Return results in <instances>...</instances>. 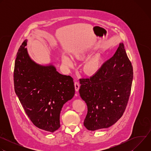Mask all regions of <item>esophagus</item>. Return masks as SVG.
I'll return each mask as SVG.
<instances>
[{
    "label": "esophagus",
    "mask_w": 151,
    "mask_h": 151,
    "mask_svg": "<svg viewBox=\"0 0 151 151\" xmlns=\"http://www.w3.org/2000/svg\"><path fill=\"white\" fill-rule=\"evenodd\" d=\"M75 88L76 91H78L79 89V83L78 82H75Z\"/></svg>",
    "instance_id": "1"
}]
</instances>
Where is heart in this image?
<instances>
[{
  "instance_id": "heart-1",
  "label": "heart",
  "mask_w": 151,
  "mask_h": 151,
  "mask_svg": "<svg viewBox=\"0 0 151 151\" xmlns=\"http://www.w3.org/2000/svg\"><path fill=\"white\" fill-rule=\"evenodd\" d=\"M83 57V54H78L76 55V57L78 58H82ZM62 62L63 63L68 67L71 68L73 66V61L72 59L66 54H63L62 55ZM100 68V61L96 58H91L85 63L83 70L86 74L88 75H93L96 74Z\"/></svg>"
}]
</instances>
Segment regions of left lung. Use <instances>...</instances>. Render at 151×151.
<instances>
[{"mask_svg":"<svg viewBox=\"0 0 151 151\" xmlns=\"http://www.w3.org/2000/svg\"><path fill=\"white\" fill-rule=\"evenodd\" d=\"M133 78L132 64L121 43L96 74L79 79V92L88 109L83 121L87 129L108 128L121 118L130 96Z\"/></svg>","mask_w":151,"mask_h":151,"instance_id":"obj_1","label":"left lung"}]
</instances>
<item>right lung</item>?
<instances>
[{
    "label": "right lung",
    "instance_id": "add662e5",
    "mask_svg": "<svg viewBox=\"0 0 151 151\" xmlns=\"http://www.w3.org/2000/svg\"><path fill=\"white\" fill-rule=\"evenodd\" d=\"M25 40L18 49L14 71V90L23 109L37 128L53 133L60 127L63 104L75 94L73 79L52 65L40 66L29 56Z\"/></svg>",
    "mask_w": 151,
    "mask_h": 151
}]
</instances>
